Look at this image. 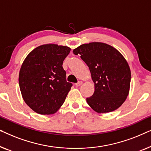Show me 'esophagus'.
<instances>
[{"mask_svg": "<svg viewBox=\"0 0 151 151\" xmlns=\"http://www.w3.org/2000/svg\"><path fill=\"white\" fill-rule=\"evenodd\" d=\"M82 84V82L79 81V82H78L77 83H76V86H79L81 85Z\"/></svg>", "mask_w": 151, "mask_h": 151, "instance_id": "obj_1", "label": "esophagus"}]
</instances>
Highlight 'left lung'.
Returning a JSON list of instances; mask_svg holds the SVG:
<instances>
[{
    "label": "left lung",
    "mask_w": 151,
    "mask_h": 151,
    "mask_svg": "<svg viewBox=\"0 0 151 151\" xmlns=\"http://www.w3.org/2000/svg\"><path fill=\"white\" fill-rule=\"evenodd\" d=\"M89 68L95 91L86 98L88 104L99 113L116 110L129 95L131 70L123 55L105 43L91 42L73 50Z\"/></svg>",
    "instance_id": "left-lung-1"
}]
</instances>
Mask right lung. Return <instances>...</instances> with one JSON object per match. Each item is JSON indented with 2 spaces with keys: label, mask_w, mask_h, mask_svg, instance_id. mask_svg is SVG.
<instances>
[{
  "label": "right lung",
  "mask_w": 151,
  "mask_h": 151,
  "mask_svg": "<svg viewBox=\"0 0 151 151\" xmlns=\"http://www.w3.org/2000/svg\"><path fill=\"white\" fill-rule=\"evenodd\" d=\"M71 49L47 44L29 53L19 73V86L22 98L37 113L53 114L65 102L73 84L67 82L64 60Z\"/></svg>",
  "instance_id": "right-lung-1"
}]
</instances>
